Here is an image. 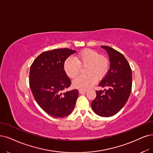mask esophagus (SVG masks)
<instances>
[{"label": "esophagus", "instance_id": "esophagus-1", "mask_svg": "<svg viewBox=\"0 0 153 153\" xmlns=\"http://www.w3.org/2000/svg\"><path fill=\"white\" fill-rule=\"evenodd\" d=\"M79 93L82 94V93H87V91H86V90H84V89H79Z\"/></svg>", "mask_w": 153, "mask_h": 153}]
</instances>
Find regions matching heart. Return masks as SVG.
Listing matches in <instances>:
<instances>
[{"instance_id":"b5f03b06","label":"heart","mask_w":153,"mask_h":153,"mask_svg":"<svg viewBox=\"0 0 153 153\" xmlns=\"http://www.w3.org/2000/svg\"><path fill=\"white\" fill-rule=\"evenodd\" d=\"M86 74L77 76L73 81V86L80 89H86L95 84L97 79H102L109 69V61L106 56L100 55L97 51L84 49L75 56L67 58L64 64V70L68 77H75L81 71V67H85Z\"/></svg>"}]
</instances>
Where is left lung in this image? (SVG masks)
<instances>
[{
  "label": "left lung",
  "mask_w": 153,
  "mask_h": 153,
  "mask_svg": "<svg viewBox=\"0 0 153 153\" xmlns=\"http://www.w3.org/2000/svg\"><path fill=\"white\" fill-rule=\"evenodd\" d=\"M108 53L110 67L99 86L104 91H97V97L91 107L96 114L111 117L119 111L127 101L131 93L132 76L128 62L121 53L108 46H101Z\"/></svg>",
  "instance_id": "8db88e82"
}]
</instances>
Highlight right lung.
I'll list each match as a JSON object with an SVG mask.
<instances>
[{"instance_id": "1", "label": "right lung", "mask_w": 153, "mask_h": 153, "mask_svg": "<svg viewBox=\"0 0 153 153\" xmlns=\"http://www.w3.org/2000/svg\"><path fill=\"white\" fill-rule=\"evenodd\" d=\"M76 51L59 48L47 51L34 60L30 67V86L38 105L53 117L71 114L78 97L77 89L62 94L71 84L64 70L65 60Z\"/></svg>"}]
</instances>
